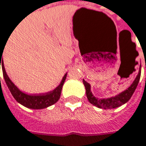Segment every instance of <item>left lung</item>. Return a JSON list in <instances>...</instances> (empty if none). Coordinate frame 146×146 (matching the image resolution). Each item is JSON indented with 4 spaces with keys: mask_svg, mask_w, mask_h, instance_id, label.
<instances>
[{
    "mask_svg": "<svg viewBox=\"0 0 146 146\" xmlns=\"http://www.w3.org/2000/svg\"><path fill=\"white\" fill-rule=\"evenodd\" d=\"M140 78H141V73H139L137 77L135 78V79L132 82V84L126 90H125L124 92H121L120 94L116 95L115 97L110 98L99 99L95 98L91 92L90 84L88 82H87L85 80H83V84H84L85 88H86L87 98H88L90 103H92V105H94L96 107H99V108L111 109V108H116V107L123 105L131 99L134 92L136 88V87H137V85H138V83H139Z\"/></svg>",
    "mask_w": 146,
    "mask_h": 146,
    "instance_id": "8db88e82",
    "label": "left lung"
}]
</instances>
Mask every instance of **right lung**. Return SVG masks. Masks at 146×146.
Wrapping results in <instances>:
<instances>
[{"instance_id": "right-lung-1", "label": "right lung", "mask_w": 146, "mask_h": 146, "mask_svg": "<svg viewBox=\"0 0 146 146\" xmlns=\"http://www.w3.org/2000/svg\"><path fill=\"white\" fill-rule=\"evenodd\" d=\"M1 57H2V53H0V67L1 64L5 81V83H6L9 90L14 97V98L19 103H21L24 107L31 108V109H44V108H46V107L54 104L58 101L60 95H61L63 85L64 83L66 77H67V73L64 76L60 84L55 89H54L51 92H48L47 93H44V94L29 95V94H26V93L21 92L9 78L8 75L5 73L4 63H3V60L1 59Z\"/></svg>"}]
</instances>
